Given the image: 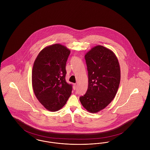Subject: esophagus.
Returning a JSON list of instances; mask_svg holds the SVG:
<instances>
[{
	"label": "esophagus",
	"instance_id": "esophagus-1",
	"mask_svg": "<svg viewBox=\"0 0 150 150\" xmlns=\"http://www.w3.org/2000/svg\"><path fill=\"white\" fill-rule=\"evenodd\" d=\"M76 87H77V85H76V84H74V86H73V89H74V90H75V89H76Z\"/></svg>",
	"mask_w": 150,
	"mask_h": 150
}]
</instances>
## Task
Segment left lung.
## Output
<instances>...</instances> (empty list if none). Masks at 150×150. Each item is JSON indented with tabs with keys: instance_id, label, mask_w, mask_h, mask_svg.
<instances>
[{
	"instance_id": "left-lung-1",
	"label": "left lung",
	"mask_w": 150,
	"mask_h": 150,
	"mask_svg": "<svg viewBox=\"0 0 150 150\" xmlns=\"http://www.w3.org/2000/svg\"><path fill=\"white\" fill-rule=\"evenodd\" d=\"M88 75V87L80 97L86 110L96 113L111 103L120 81V69L114 52L103 46L93 47L85 55Z\"/></svg>"
}]
</instances>
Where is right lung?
I'll return each mask as SVG.
<instances>
[{
	"label": "right lung",
	"mask_w": 150,
	"mask_h": 150,
	"mask_svg": "<svg viewBox=\"0 0 150 150\" xmlns=\"http://www.w3.org/2000/svg\"><path fill=\"white\" fill-rule=\"evenodd\" d=\"M70 50L55 44L44 48L36 57L32 70V85L37 99L47 110L54 112L64 107L72 86L65 79L66 64Z\"/></svg>",
	"instance_id": "right-lung-1"
}]
</instances>
